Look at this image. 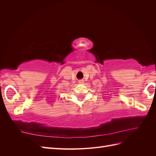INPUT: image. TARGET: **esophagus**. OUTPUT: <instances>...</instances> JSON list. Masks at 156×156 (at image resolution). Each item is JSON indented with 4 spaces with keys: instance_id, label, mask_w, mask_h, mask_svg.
Returning <instances> with one entry per match:
<instances>
[{
    "instance_id": "34e87169",
    "label": "esophagus",
    "mask_w": 156,
    "mask_h": 156,
    "mask_svg": "<svg viewBox=\"0 0 156 156\" xmlns=\"http://www.w3.org/2000/svg\"><path fill=\"white\" fill-rule=\"evenodd\" d=\"M79 83H80V84H82V83H84V80H79Z\"/></svg>"
}]
</instances>
